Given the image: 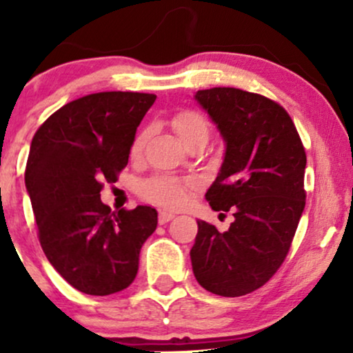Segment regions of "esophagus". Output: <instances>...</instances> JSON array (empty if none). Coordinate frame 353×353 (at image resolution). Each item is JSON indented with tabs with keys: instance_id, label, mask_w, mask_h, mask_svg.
Returning a JSON list of instances; mask_svg holds the SVG:
<instances>
[{
	"instance_id": "esophagus-1",
	"label": "esophagus",
	"mask_w": 353,
	"mask_h": 353,
	"mask_svg": "<svg viewBox=\"0 0 353 353\" xmlns=\"http://www.w3.org/2000/svg\"><path fill=\"white\" fill-rule=\"evenodd\" d=\"M174 219V214L172 212H168V210H161L159 212V224H168L169 221H172Z\"/></svg>"
}]
</instances>
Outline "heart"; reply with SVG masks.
Returning <instances> with one entry per match:
<instances>
[{
  "instance_id": "b5f03b06",
  "label": "heart",
  "mask_w": 353,
  "mask_h": 353,
  "mask_svg": "<svg viewBox=\"0 0 353 353\" xmlns=\"http://www.w3.org/2000/svg\"><path fill=\"white\" fill-rule=\"evenodd\" d=\"M172 128L176 134L179 136L182 143L192 137L197 132H208V123L199 112L196 111H181L172 117ZM148 131H141L139 134L132 141L131 152L139 154L141 149L145 143ZM144 196L148 199L159 204L168 205V208H179L188 199V192H185V185L181 182L169 179V177H156V179L145 182L144 184Z\"/></svg>"
}]
</instances>
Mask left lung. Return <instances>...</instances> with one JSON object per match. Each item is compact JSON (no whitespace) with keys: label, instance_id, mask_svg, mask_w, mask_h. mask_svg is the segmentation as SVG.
I'll use <instances>...</instances> for the list:
<instances>
[{"label":"left lung","instance_id":"1","mask_svg":"<svg viewBox=\"0 0 353 353\" xmlns=\"http://www.w3.org/2000/svg\"><path fill=\"white\" fill-rule=\"evenodd\" d=\"M225 144L216 181L205 192L234 222L219 232L197 221L192 272L209 292L239 297L262 287L282 265L305 208V149L281 104L236 88L197 91Z\"/></svg>","mask_w":353,"mask_h":353}]
</instances>
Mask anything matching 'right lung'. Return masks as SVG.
I'll list each match as a JSON object with an SVG mask.
<instances>
[{"mask_svg": "<svg viewBox=\"0 0 353 353\" xmlns=\"http://www.w3.org/2000/svg\"><path fill=\"white\" fill-rule=\"evenodd\" d=\"M156 96L108 91L64 104L31 141L24 182L50 264L79 292L111 295L129 287L141 247L157 228L149 205L111 209L103 182L125 168L136 129Z\"/></svg>", "mask_w": 353, "mask_h": 353, "instance_id": "1", "label": "right lung"}]
</instances>
